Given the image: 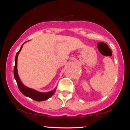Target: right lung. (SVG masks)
<instances>
[{
    "instance_id": "right-lung-1",
    "label": "right lung",
    "mask_w": 130,
    "mask_h": 130,
    "mask_svg": "<svg viewBox=\"0 0 130 130\" xmlns=\"http://www.w3.org/2000/svg\"><path fill=\"white\" fill-rule=\"evenodd\" d=\"M27 42V41H26ZM25 42V43H26ZM25 43H24L22 44V45L21 47L20 50H19V51L16 53V57H15V65H14V77L15 79L16 83H17L18 86L19 90L21 91V92L25 96H27V97L30 98L31 99L37 101H45L46 100L49 99L51 96H52V95L55 93L56 90V88L54 89V90L50 91L48 92H40L38 91H37L34 89H31L27 86H24L20 78H19L18 73V69H17V62H18V54L19 52L21 51V49L22 47V46Z\"/></svg>"
}]
</instances>
